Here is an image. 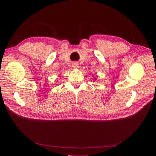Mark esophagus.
Returning a JSON list of instances; mask_svg holds the SVG:
<instances>
[{"instance_id":"obj_1","label":"esophagus","mask_w":156,"mask_h":156,"mask_svg":"<svg viewBox=\"0 0 156 156\" xmlns=\"http://www.w3.org/2000/svg\"><path fill=\"white\" fill-rule=\"evenodd\" d=\"M72 67H73V68H74V69H78V68H79V65H78V62H73V64H72Z\"/></svg>"}]
</instances>
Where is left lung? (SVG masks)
<instances>
[{
  "instance_id": "1",
  "label": "left lung",
  "mask_w": 156,
  "mask_h": 156,
  "mask_svg": "<svg viewBox=\"0 0 156 156\" xmlns=\"http://www.w3.org/2000/svg\"><path fill=\"white\" fill-rule=\"evenodd\" d=\"M94 80H96V78H95V79H94Z\"/></svg>"
}]
</instances>
